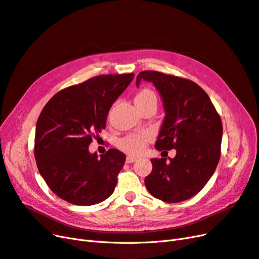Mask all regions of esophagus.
<instances>
[{"instance_id":"34e87169","label":"esophagus","mask_w":259,"mask_h":259,"mask_svg":"<svg viewBox=\"0 0 259 259\" xmlns=\"http://www.w3.org/2000/svg\"><path fill=\"white\" fill-rule=\"evenodd\" d=\"M136 160H137V158H135V156H132V155L126 156V163H133V162H135Z\"/></svg>"}]
</instances>
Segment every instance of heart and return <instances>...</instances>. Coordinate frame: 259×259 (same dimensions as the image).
<instances>
[{
	"label": "heart",
	"instance_id": "heart-1",
	"mask_svg": "<svg viewBox=\"0 0 259 259\" xmlns=\"http://www.w3.org/2000/svg\"><path fill=\"white\" fill-rule=\"evenodd\" d=\"M150 101H156L155 94L149 89H144L139 91L135 96L136 106H142L145 104L150 103ZM152 139V134L150 132H139L133 133L127 136L123 137L119 140V148L121 150L125 151L132 155H138L145 151L148 143H150Z\"/></svg>",
	"mask_w": 259,
	"mask_h": 259
}]
</instances>
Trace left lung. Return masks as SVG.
Segmentation results:
<instances>
[{
  "mask_svg": "<svg viewBox=\"0 0 259 259\" xmlns=\"http://www.w3.org/2000/svg\"><path fill=\"white\" fill-rule=\"evenodd\" d=\"M153 83L163 100L165 117L155 149H176L174 159H151L152 171L145 178L154 198L177 203L194 197L214 174L221 159L223 123L207 94L188 79L143 71L136 85Z\"/></svg>",
  "mask_w": 259,
  "mask_h": 259,
  "instance_id": "left-lung-1",
  "label": "left lung"
}]
</instances>
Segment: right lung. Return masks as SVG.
I'll return each mask as SVG.
<instances>
[{
	"label": "right lung",
	"instance_id": "1",
	"mask_svg": "<svg viewBox=\"0 0 259 259\" xmlns=\"http://www.w3.org/2000/svg\"><path fill=\"white\" fill-rule=\"evenodd\" d=\"M134 73L98 75L54 95L38 116L36 166L51 190L71 204H98L113 193L125 154L109 149L100 158L89 146L106 128L112 104Z\"/></svg>",
	"mask_w": 259,
	"mask_h": 259
}]
</instances>
